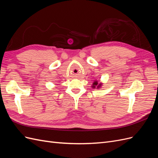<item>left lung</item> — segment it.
I'll return each instance as SVG.
<instances>
[{"label": "left lung", "instance_id": "1", "mask_svg": "<svg viewBox=\"0 0 158 158\" xmlns=\"http://www.w3.org/2000/svg\"><path fill=\"white\" fill-rule=\"evenodd\" d=\"M102 84H103L102 83H98V80H95L94 82V83L92 84V87L93 88L99 89V88L102 87Z\"/></svg>", "mask_w": 158, "mask_h": 158}]
</instances>
